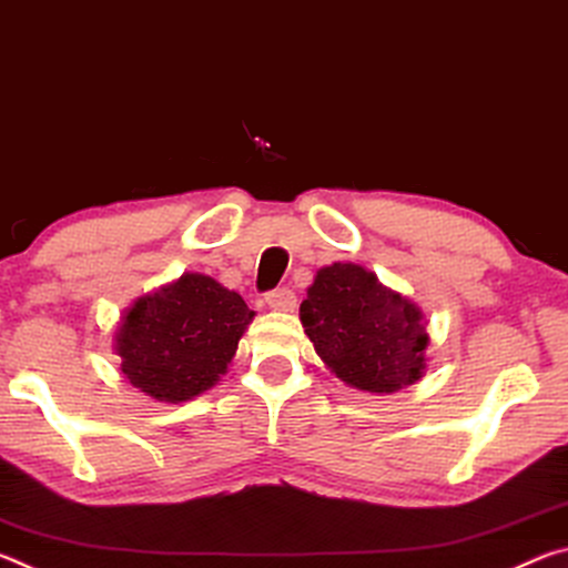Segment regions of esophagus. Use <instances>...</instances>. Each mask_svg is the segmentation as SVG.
<instances>
[{"label": "esophagus", "instance_id": "34e87169", "mask_svg": "<svg viewBox=\"0 0 568 568\" xmlns=\"http://www.w3.org/2000/svg\"><path fill=\"white\" fill-rule=\"evenodd\" d=\"M265 303L275 307V311H293L297 301L291 287H275V291L265 293Z\"/></svg>", "mask_w": 568, "mask_h": 568}]
</instances>
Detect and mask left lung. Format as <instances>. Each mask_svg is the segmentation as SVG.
<instances>
[{"mask_svg": "<svg viewBox=\"0 0 568 568\" xmlns=\"http://www.w3.org/2000/svg\"><path fill=\"white\" fill-rule=\"evenodd\" d=\"M301 321L315 353L353 388L393 393L426 368L420 311L361 265L323 267L301 303Z\"/></svg>", "mask_w": 568, "mask_h": 568, "instance_id": "8db88e82", "label": "left lung"}]
</instances>
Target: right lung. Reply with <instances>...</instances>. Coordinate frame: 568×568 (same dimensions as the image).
<instances>
[{
	"label": "right lung",
	"instance_id": "obj_1",
	"mask_svg": "<svg viewBox=\"0 0 568 568\" xmlns=\"http://www.w3.org/2000/svg\"><path fill=\"white\" fill-rule=\"evenodd\" d=\"M253 315L243 297L213 277L182 275L122 318V373L152 398L187 400L223 376Z\"/></svg>",
	"mask_w": 568,
	"mask_h": 568
}]
</instances>
